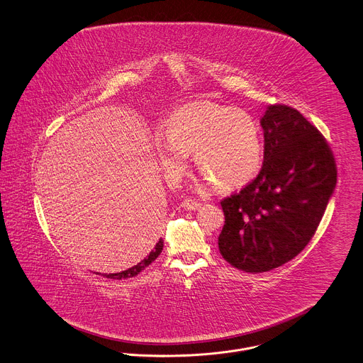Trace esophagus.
<instances>
[{
	"label": "esophagus",
	"instance_id": "obj_1",
	"mask_svg": "<svg viewBox=\"0 0 363 363\" xmlns=\"http://www.w3.org/2000/svg\"><path fill=\"white\" fill-rule=\"evenodd\" d=\"M201 203H199V201H194V200H185L184 203H182V207L185 208V210H188V211H196V210H200L201 208Z\"/></svg>",
	"mask_w": 363,
	"mask_h": 363
}]
</instances>
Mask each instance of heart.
Returning <instances> with one entry per match:
<instances>
[{
    "label": "heart",
    "mask_w": 363,
    "mask_h": 363,
    "mask_svg": "<svg viewBox=\"0 0 363 363\" xmlns=\"http://www.w3.org/2000/svg\"><path fill=\"white\" fill-rule=\"evenodd\" d=\"M159 163L167 179L177 182L193 155L199 171L220 189H235L256 177L263 162L262 130L241 108L191 103L175 109L167 133L155 138Z\"/></svg>",
    "instance_id": "b5f03b06"
}]
</instances>
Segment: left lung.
I'll return each instance as SVG.
<instances>
[{
  "instance_id": "8db88e82",
  "label": "left lung",
  "mask_w": 363,
  "mask_h": 363,
  "mask_svg": "<svg viewBox=\"0 0 363 363\" xmlns=\"http://www.w3.org/2000/svg\"><path fill=\"white\" fill-rule=\"evenodd\" d=\"M260 125L262 170L251 184L220 201V255L247 273L273 270L304 250L337 181L330 147L298 109L270 106Z\"/></svg>"
}]
</instances>
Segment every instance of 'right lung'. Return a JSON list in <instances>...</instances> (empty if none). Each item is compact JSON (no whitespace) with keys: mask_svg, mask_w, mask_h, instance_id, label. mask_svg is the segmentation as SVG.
Returning <instances> with one entry per match:
<instances>
[{"mask_svg":"<svg viewBox=\"0 0 363 363\" xmlns=\"http://www.w3.org/2000/svg\"><path fill=\"white\" fill-rule=\"evenodd\" d=\"M162 250H163V240L160 238V240L157 241V244L155 245V248L150 251V255L147 256V257H144L140 263H137L135 266L130 267V269L125 270V272H121V273L103 274V277L113 278V279H126V278L135 277V276H138L143 270H145L157 256L160 255ZM97 274H100V273H97Z\"/></svg>","mask_w":363,"mask_h":363,"instance_id":"right-lung-1","label":"right lung"}]
</instances>
